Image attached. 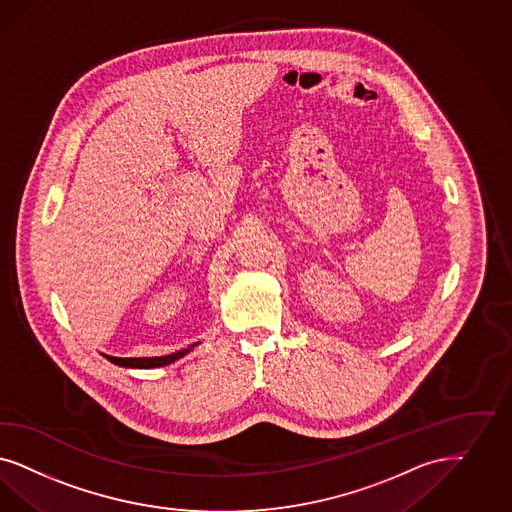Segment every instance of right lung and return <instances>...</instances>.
<instances>
[{"label": "right lung", "mask_w": 512, "mask_h": 512, "mask_svg": "<svg viewBox=\"0 0 512 512\" xmlns=\"http://www.w3.org/2000/svg\"><path fill=\"white\" fill-rule=\"evenodd\" d=\"M196 344L185 348V350H179V352L170 353V355H160V357H113V355H106V353H102V355L106 357L107 361H111L113 365L126 367V369H157V367H166V365L174 363L177 359H181L183 355L191 352Z\"/></svg>", "instance_id": "obj_1"}]
</instances>
